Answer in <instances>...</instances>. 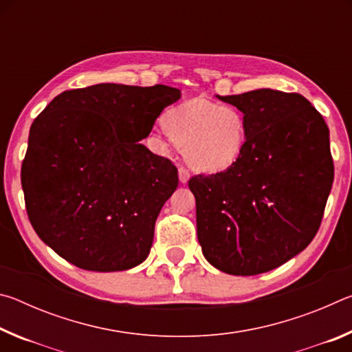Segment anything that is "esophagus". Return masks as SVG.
Here are the masks:
<instances>
[{
  "mask_svg": "<svg viewBox=\"0 0 352 352\" xmlns=\"http://www.w3.org/2000/svg\"><path fill=\"white\" fill-rule=\"evenodd\" d=\"M189 170L186 169V168H183V166H180V168H178V178H180V183H188V180H189Z\"/></svg>",
  "mask_w": 352,
  "mask_h": 352,
  "instance_id": "34e87169",
  "label": "esophagus"
}]
</instances>
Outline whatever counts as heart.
Listing matches in <instances>:
<instances>
[{
	"mask_svg": "<svg viewBox=\"0 0 352 352\" xmlns=\"http://www.w3.org/2000/svg\"><path fill=\"white\" fill-rule=\"evenodd\" d=\"M163 135L183 146L190 168L212 174L239 160L247 141V124L234 107L195 98L166 113Z\"/></svg>",
	"mask_w": 352,
	"mask_h": 352,
	"instance_id": "obj_1",
	"label": "heart"
}]
</instances>
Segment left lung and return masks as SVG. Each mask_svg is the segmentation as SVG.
Masks as SVG:
<instances>
[{"label":"left lung","mask_w":352,"mask_h":352,"mask_svg":"<svg viewBox=\"0 0 352 352\" xmlns=\"http://www.w3.org/2000/svg\"><path fill=\"white\" fill-rule=\"evenodd\" d=\"M217 98L243 113L247 141L231 168L189 180L197 237L220 272L259 275L317 234L333 182L329 129L298 93L262 88Z\"/></svg>","instance_id":"8db88e82"}]
</instances>
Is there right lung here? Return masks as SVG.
<instances>
[{
  "mask_svg": "<svg viewBox=\"0 0 352 352\" xmlns=\"http://www.w3.org/2000/svg\"><path fill=\"white\" fill-rule=\"evenodd\" d=\"M182 91L98 83L63 91L35 118L21 186L35 233L83 270H129L151 252L178 186L170 160L138 141Z\"/></svg>",
  "mask_w": 352,
  "mask_h": 352,
  "instance_id": "obj_1",
  "label": "right lung"
}]
</instances>
